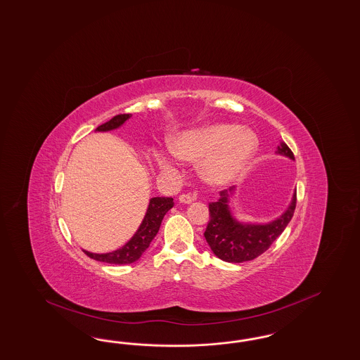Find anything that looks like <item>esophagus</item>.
Masks as SVG:
<instances>
[{
    "instance_id": "1",
    "label": "esophagus",
    "mask_w": 360,
    "mask_h": 360,
    "mask_svg": "<svg viewBox=\"0 0 360 360\" xmlns=\"http://www.w3.org/2000/svg\"><path fill=\"white\" fill-rule=\"evenodd\" d=\"M178 200L181 202V203H191V202H194L195 200V197H193V195H190V194H181L179 197H178Z\"/></svg>"
}]
</instances>
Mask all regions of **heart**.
Returning a JSON list of instances; mask_svg holds the SVG:
<instances>
[{
  "label": "heart",
  "mask_w": 360,
  "mask_h": 360,
  "mask_svg": "<svg viewBox=\"0 0 360 360\" xmlns=\"http://www.w3.org/2000/svg\"><path fill=\"white\" fill-rule=\"evenodd\" d=\"M258 148V138L236 124H212L188 130L172 141L174 154L186 161L203 160L200 174L211 186H224L233 182ZM158 165L166 173H176L173 157L157 153Z\"/></svg>",
  "instance_id": "obj_1"
}]
</instances>
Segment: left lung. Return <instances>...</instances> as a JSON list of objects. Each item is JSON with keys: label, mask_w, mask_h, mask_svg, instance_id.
<instances>
[{"label": "left lung", "mask_w": 360, "mask_h": 360, "mask_svg": "<svg viewBox=\"0 0 360 360\" xmlns=\"http://www.w3.org/2000/svg\"><path fill=\"white\" fill-rule=\"evenodd\" d=\"M276 153L295 160L292 151L285 142L278 145ZM233 190L234 187L230 188V191ZM229 198L230 193L224 190L221 191L219 199L209 205L210 222L206 227L205 238L212 252L219 259L230 263L252 261L263 254L285 231L297 206L295 191L287 210L273 222L266 224H240L231 215Z\"/></svg>", "instance_id": "obj_1"}]
</instances>
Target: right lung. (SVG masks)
<instances>
[{"label": "right lung", "instance_id": "right-lung-1", "mask_svg": "<svg viewBox=\"0 0 360 360\" xmlns=\"http://www.w3.org/2000/svg\"><path fill=\"white\" fill-rule=\"evenodd\" d=\"M130 117H131L130 114H118V115L112 117L110 121L98 126L96 130L97 131L114 130V129L120 127ZM173 206V198L155 197V198L150 199L149 207H148L142 224L138 227L136 234L124 246L115 250V251H112V252H106V254H93L86 250H84V252L91 259L110 263V264H129V263L138 261L141 258V255L145 252V250L149 248L154 236H157L165 214Z\"/></svg>", "mask_w": 360, "mask_h": 360}]
</instances>
